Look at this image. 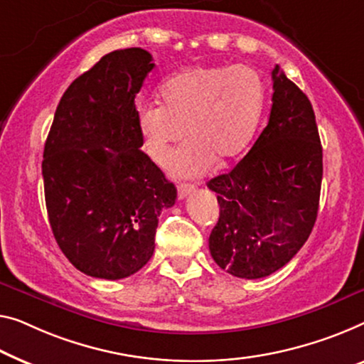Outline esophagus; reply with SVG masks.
<instances>
[{
	"mask_svg": "<svg viewBox=\"0 0 364 364\" xmlns=\"http://www.w3.org/2000/svg\"><path fill=\"white\" fill-rule=\"evenodd\" d=\"M194 189H196V186H194V184H188V183L180 184V186H178V198H180V199L188 198L189 194L194 193Z\"/></svg>",
	"mask_w": 364,
	"mask_h": 364,
	"instance_id": "esophagus-1",
	"label": "esophagus"
}]
</instances>
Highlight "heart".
I'll return each instance as SVG.
<instances>
[{
  "label": "heart",
  "mask_w": 364,
  "mask_h": 364,
  "mask_svg": "<svg viewBox=\"0 0 364 364\" xmlns=\"http://www.w3.org/2000/svg\"><path fill=\"white\" fill-rule=\"evenodd\" d=\"M161 106L139 109L144 149L165 165L186 129L189 142L173 160L178 176H196L214 164L230 161L250 145L264 106V85L245 65L189 67L168 78L159 91Z\"/></svg>",
  "instance_id": "1"
}]
</instances>
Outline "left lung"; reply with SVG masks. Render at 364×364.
I'll list each match as a JSON object with an SVG mask.
<instances>
[{
  "label": "left lung",
  "mask_w": 364,
  "mask_h": 364,
  "mask_svg": "<svg viewBox=\"0 0 364 364\" xmlns=\"http://www.w3.org/2000/svg\"><path fill=\"white\" fill-rule=\"evenodd\" d=\"M268 126L234 170L208 183L220 215L209 250L222 269L258 279L283 268L311 235L322 184V145L309 97L273 72Z\"/></svg>",
  "instance_id": "obj_1"
}]
</instances>
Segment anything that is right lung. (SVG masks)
Masks as SVG:
<instances>
[{
    "mask_svg": "<svg viewBox=\"0 0 364 364\" xmlns=\"http://www.w3.org/2000/svg\"><path fill=\"white\" fill-rule=\"evenodd\" d=\"M140 47L107 53L58 102L43 147L48 222L81 273L122 279L147 264L176 188L145 155L135 95L154 70Z\"/></svg>",
    "mask_w": 364,
    "mask_h": 364,
    "instance_id": "add662e5",
    "label": "right lung"
}]
</instances>
